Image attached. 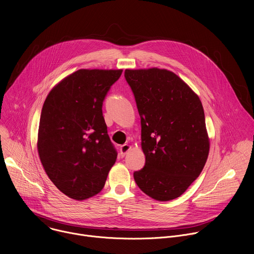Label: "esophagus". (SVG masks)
<instances>
[{
    "label": "esophagus",
    "instance_id": "esophagus-1",
    "mask_svg": "<svg viewBox=\"0 0 254 254\" xmlns=\"http://www.w3.org/2000/svg\"><path fill=\"white\" fill-rule=\"evenodd\" d=\"M130 149H131V147L129 146V144H127V143L123 144V146H122L121 149H120V155H121V157L124 158V157L127 155V153Z\"/></svg>",
    "mask_w": 254,
    "mask_h": 254
}]
</instances>
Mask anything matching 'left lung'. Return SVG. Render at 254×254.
Returning a JSON list of instances; mask_svg holds the SVG:
<instances>
[{
    "label": "left lung",
    "mask_w": 254,
    "mask_h": 254,
    "mask_svg": "<svg viewBox=\"0 0 254 254\" xmlns=\"http://www.w3.org/2000/svg\"><path fill=\"white\" fill-rule=\"evenodd\" d=\"M141 125L144 167L133 173L138 188L158 201L182 195L201 174L210 149L199 96L174 72L126 69Z\"/></svg>",
    "instance_id": "left-lung-1"
}]
</instances>
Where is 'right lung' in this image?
Segmentation results:
<instances>
[{"label": "right lung", "instance_id": "obj_1", "mask_svg": "<svg viewBox=\"0 0 254 254\" xmlns=\"http://www.w3.org/2000/svg\"><path fill=\"white\" fill-rule=\"evenodd\" d=\"M122 69H79L47 95L40 117L37 149L52 183L82 201L99 193L117 161L107 134L102 102Z\"/></svg>", "mask_w": 254, "mask_h": 254}]
</instances>
